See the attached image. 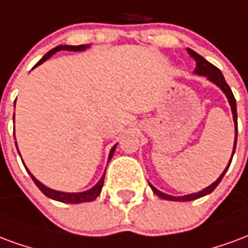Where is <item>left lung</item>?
Returning a JSON list of instances; mask_svg holds the SVG:
<instances>
[{"label": "left lung", "instance_id": "1", "mask_svg": "<svg viewBox=\"0 0 248 248\" xmlns=\"http://www.w3.org/2000/svg\"><path fill=\"white\" fill-rule=\"evenodd\" d=\"M187 52L190 54L191 58H194V61H196V70H194V74L197 75H202V77H206L210 82H213L214 84L219 87L222 91L225 92L226 97L229 99V103H230L231 107V112H232V119H234V123H235V140H234V149H232V156H234V153H235V146H236V136H238V115H236V102H235V97L232 95V91H231V88L229 87V84L226 83L225 78L222 75V72H220L219 68H217L214 64H211L210 62H207L205 58L201 57L200 54H197L196 51H193L191 48H187ZM231 160H232V157L230 158V162H229V165L226 166V169L223 170V173L218 177V180L216 182H213L210 186H207L206 189L203 190L198 191V193H193V194H187V196H181V197H174V196H169V194H165V193H162L158 189H156L155 186L149 184L151 186V189L153 190V193L158 196L162 200H168V201H181V202H185V201H193L197 200V198H201V197L207 196V194H210L211 191L216 189L217 186L219 185V182L222 181V178L226 174V171L229 169V166L231 164Z\"/></svg>", "mask_w": 248, "mask_h": 248}]
</instances>
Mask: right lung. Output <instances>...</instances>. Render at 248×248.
<instances>
[{
  "mask_svg": "<svg viewBox=\"0 0 248 248\" xmlns=\"http://www.w3.org/2000/svg\"><path fill=\"white\" fill-rule=\"evenodd\" d=\"M88 47H90V45H80V46H67V45H62V46H57L55 48L50 50V51H48L47 54H46V55H45V57H43L42 59L35 64V66L32 67V68H35V67L39 66V64H42L45 61H47L48 58L52 57L55 52L61 51V50H67V51H83V50H86V48ZM13 120H14V116H13ZM116 145L112 146L111 152H109V156H108V161H109V160L112 158V156H113L115 149H116ZM16 146H17V142H16ZM17 151H18V148H17ZM18 153H19V151H18ZM23 165H25V164H23ZM25 168H26V166H25ZM26 170H28V173L32 178L34 184L38 186V189L42 191L45 196L48 197V198H51V200L63 202V203H83V202H91V201L96 200L97 196H99V194H100V191H102V187L103 185H104V176H106V173H104L96 185L93 186V187H91V189H88V190L80 191V193H64V191L54 190V189H50V187H47V186H45L43 184H41V182L38 181L35 177L32 176L28 168H26Z\"/></svg>",
  "mask_w": 248,
  "mask_h": 248,
  "instance_id": "right-lung-1",
  "label": "right lung"
}]
</instances>
